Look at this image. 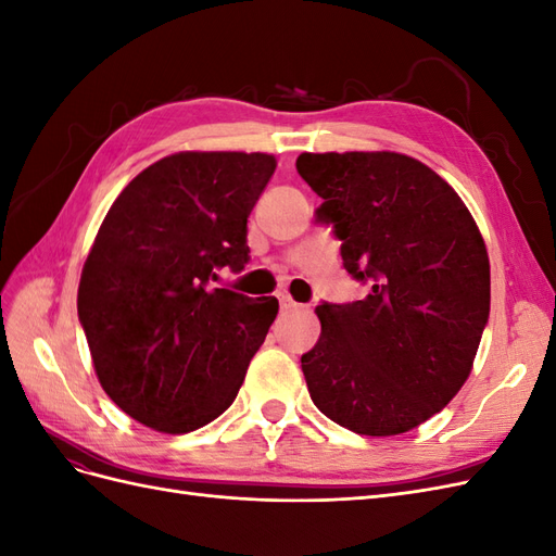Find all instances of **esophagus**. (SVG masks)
<instances>
[{"label":"esophagus","mask_w":556,"mask_h":556,"mask_svg":"<svg viewBox=\"0 0 556 556\" xmlns=\"http://www.w3.org/2000/svg\"><path fill=\"white\" fill-rule=\"evenodd\" d=\"M280 308L282 311H296V308H301V304H296V301L288 294H280Z\"/></svg>","instance_id":"esophagus-1"}]
</instances>
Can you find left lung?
<instances>
[{"label": "left lung", "instance_id": "8db88e82", "mask_svg": "<svg viewBox=\"0 0 556 556\" xmlns=\"http://www.w3.org/2000/svg\"><path fill=\"white\" fill-rule=\"evenodd\" d=\"M325 199L317 217L343 241L348 274L371 278L352 304H323L301 357L315 406L362 435L406 433L462 390L490 317V255L462 197L392 150L301 153Z\"/></svg>", "mask_w": 556, "mask_h": 556}]
</instances>
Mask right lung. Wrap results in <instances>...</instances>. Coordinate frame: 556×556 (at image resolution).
I'll return each instance as SVG.
<instances>
[{"instance_id":"1","label":"right lung","mask_w":556,"mask_h":556,"mask_svg":"<svg viewBox=\"0 0 556 556\" xmlns=\"http://www.w3.org/2000/svg\"><path fill=\"white\" fill-rule=\"evenodd\" d=\"M276 155L182 150L109 208L83 264L78 317L104 392L137 422L188 433L237 399L278 299L213 288L250 260L248 215Z\"/></svg>"}]
</instances>
